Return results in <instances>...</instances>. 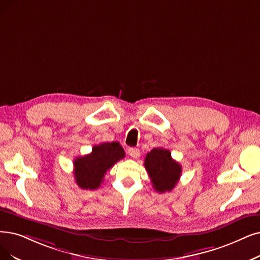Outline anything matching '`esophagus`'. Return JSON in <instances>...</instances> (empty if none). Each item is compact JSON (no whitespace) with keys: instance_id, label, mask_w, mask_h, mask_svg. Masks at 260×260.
Segmentation results:
<instances>
[{"instance_id":"1","label":"esophagus","mask_w":260,"mask_h":260,"mask_svg":"<svg viewBox=\"0 0 260 260\" xmlns=\"http://www.w3.org/2000/svg\"><path fill=\"white\" fill-rule=\"evenodd\" d=\"M128 152H129V154L131 155L132 158H139L140 154H141L140 149H139V148H134V147L129 148V149H128Z\"/></svg>"}]
</instances>
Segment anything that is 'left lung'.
I'll return each mask as SVG.
<instances>
[{
	"mask_svg": "<svg viewBox=\"0 0 260 260\" xmlns=\"http://www.w3.org/2000/svg\"><path fill=\"white\" fill-rule=\"evenodd\" d=\"M153 189L159 192H170L177 184L181 176V165L173 160L171 151L164 148H153L144 161Z\"/></svg>",
	"mask_w": 260,
	"mask_h": 260,
	"instance_id": "left-lung-1",
	"label": "left lung"
}]
</instances>
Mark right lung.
<instances>
[{
    "label": "right lung",
    "mask_w": 260,
    "mask_h": 260,
    "mask_svg": "<svg viewBox=\"0 0 260 260\" xmlns=\"http://www.w3.org/2000/svg\"><path fill=\"white\" fill-rule=\"evenodd\" d=\"M122 158H124V150L118 142L96 145L89 154L74 161L77 184L83 190L98 189L107 171Z\"/></svg>",
    "instance_id": "right-lung-1"
}]
</instances>
